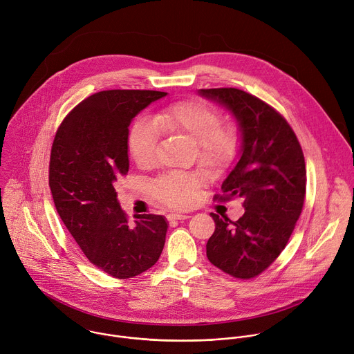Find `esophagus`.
<instances>
[{
    "label": "esophagus",
    "instance_id": "esophagus-1",
    "mask_svg": "<svg viewBox=\"0 0 354 354\" xmlns=\"http://www.w3.org/2000/svg\"><path fill=\"white\" fill-rule=\"evenodd\" d=\"M190 216L186 214V213H171L168 214V220L172 221V220H187Z\"/></svg>",
    "mask_w": 354,
    "mask_h": 354
}]
</instances>
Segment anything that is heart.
I'll return each instance as SVG.
<instances>
[{
  "mask_svg": "<svg viewBox=\"0 0 354 354\" xmlns=\"http://www.w3.org/2000/svg\"><path fill=\"white\" fill-rule=\"evenodd\" d=\"M220 112L201 100H185L157 112L149 122L137 119L127 138L133 161L148 168L154 164L158 144V130L167 134H185L196 141L197 158L214 169L227 168L238 156L241 137L234 126H221ZM207 175L203 171L171 172L153 185V194L161 203L174 209H186L196 200L197 190Z\"/></svg>",
  "mask_w": 354,
  "mask_h": 354,
  "instance_id": "obj_1",
  "label": "heart"
}]
</instances>
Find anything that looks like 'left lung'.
<instances>
[{
    "label": "left lung",
    "mask_w": 354,
    "mask_h": 354,
    "mask_svg": "<svg viewBox=\"0 0 354 354\" xmlns=\"http://www.w3.org/2000/svg\"><path fill=\"white\" fill-rule=\"evenodd\" d=\"M228 109L241 133L239 160L221 185V200L243 197L238 221L212 213L216 231L209 261L236 279L268 269L286 248L306 197L307 171L301 145L286 119L259 97L236 88L198 89Z\"/></svg>",
    "instance_id": "obj_1"
}]
</instances>
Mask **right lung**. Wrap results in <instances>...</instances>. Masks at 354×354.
I'll list each match as a JSON object with an SVG mask.
<instances>
[{
  "label": "right lung",
  "instance_id": "add662e5",
  "mask_svg": "<svg viewBox=\"0 0 354 354\" xmlns=\"http://www.w3.org/2000/svg\"><path fill=\"white\" fill-rule=\"evenodd\" d=\"M167 92L112 89L91 95L60 124L50 154L48 185L64 225L92 265L116 279L154 266L165 245L164 216L120 209L116 182L129 172V126Z\"/></svg>",
  "mask_w": 354,
  "mask_h": 354
}]
</instances>
